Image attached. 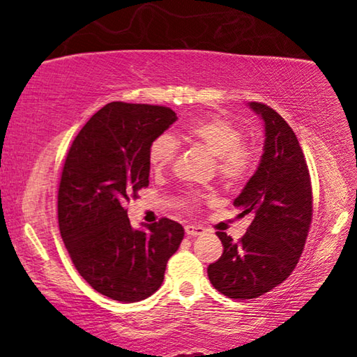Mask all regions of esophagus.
<instances>
[{"label": "esophagus", "instance_id": "34e87169", "mask_svg": "<svg viewBox=\"0 0 357 357\" xmlns=\"http://www.w3.org/2000/svg\"><path fill=\"white\" fill-rule=\"evenodd\" d=\"M185 234L187 236H200V234L204 233V228L203 227H198V225H185Z\"/></svg>", "mask_w": 357, "mask_h": 357}]
</instances>
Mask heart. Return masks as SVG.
I'll list each match as a JSON object with an SVG mask.
<instances>
[{
    "instance_id": "heart-1",
    "label": "heart",
    "mask_w": 357,
    "mask_h": 357,
    "mask_svg": "<svg viewBox=\"0 0 357 357\" xmlns=\"http://www.w3.org/2000/svg\"><path fill=\"white\" fill-rule=\"evenodd\" d=\"M176 140L206 149L211 155L215 157L217 173L229 183L243 181L252 170L253 153L243 144V132L223 118L193 121L176 137L164 134L154 138L148 148L151 170L162 172L172 164L178 153Z\"/></svg>"
}]
</instances>
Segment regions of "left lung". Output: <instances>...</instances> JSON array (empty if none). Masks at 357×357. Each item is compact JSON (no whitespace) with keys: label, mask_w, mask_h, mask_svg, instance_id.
Listing matches in <instances>:
<instances>
[{"label":"left lung","mask_w":357,"mask_h":357,"mask_svg":"<svg viewBox=\"0 0 357 357\" xmlns=\"http://www.w3.org/2000/svg\"><path fill=\"white\" fill-rule=\"evenodd\" d=\"M249 107L264 124V146L257 172L233 204L238 217L250 215L252 222L239 243L217 231L223 253L208 268L217 291L239 301L258 298L288 279L312 222L310 174L293 129L271 107Z\"/></svg>","instance_id":"left-lung-1"}]
</instances>
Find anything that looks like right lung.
<instances>
[{"label":"right lung","instance_id":"obj_1","mask_svg":"<svg viewBox=\"0 0 357 357\" xmlns=\"http://www.w3.org/2000/svg\"><path fill=\"white\" fill-rule=\"evenodd\" d=\"M178 119L168 107L110 102L78 132L58 189V223L72 263L96 291L119 302L149 298L184 238L160 219L134 229L124 204L149 184L148 148Z\"/></svg>","mask_w":357,"mask_h":357}]
</instances>
